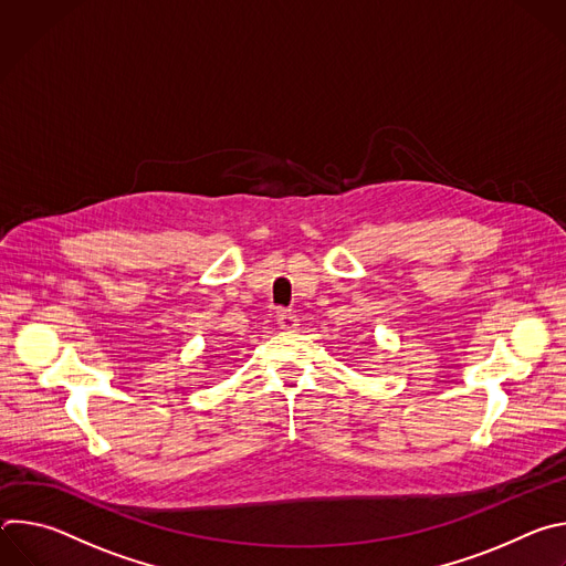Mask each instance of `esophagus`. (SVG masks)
<instances>
[{"instance_id":"esophagus-1","label":"esophagus","mask_w":566,"mask_h":566,"mask_svg":"<svg viewBox=\"0 0 566 566\" xmlns=\"http://www.w3.org/2000/svg\"><path fill=\"white\" fill-rule=\"evenodd\" d=\"M277 325L284 332H295L297 329V315L291 311H277Z\"/></svg>"}]
</instances>
